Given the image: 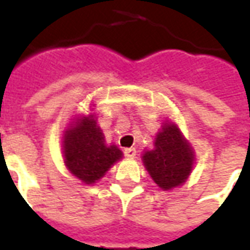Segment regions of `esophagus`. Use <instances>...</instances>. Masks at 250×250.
I'll return each instance as SVG.
<instances>
[{"label": "esophagus", "instance_id": "obj_1", "mask_svg": "<svg viewBox=\"0 0 250 250\" xmlns=\"http://www.w3.org/2000/svg\"><path fill=\"white\" fill-rule=\"evenodd\" d=\"M125 155L127 158H134L136 155V150L134 147H130V148H125Z\"/></svg>", "mask_w": 250, "mask_h": 250}]
</instances>
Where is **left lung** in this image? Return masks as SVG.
<instances>
[{
  "label": "left lung",
  "mask_w": 250,
  "mask_h": 250,
  "mask_svg": "<svg viewBox=\"0 0 250 250\" xmlns=\"http://www.w3.org/2000/svg\"><path fill=\"white\" fill-rule=\"evenodd\" d=\"M145 167L163 190L186 182L194 165V151L181 134L178 125L165 123L154 142V148L143 154Z\"/></svg>",
  "instance_id": "left-lung-1"
}]
</instances>
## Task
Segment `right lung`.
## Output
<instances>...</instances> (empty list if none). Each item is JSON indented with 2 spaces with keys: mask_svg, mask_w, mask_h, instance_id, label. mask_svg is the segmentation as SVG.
Masks as SVG:
<instances>
[{
  "mask_svg": "<svg viewBox=\"0 0 250 250\" xmlns=\"http://www.w3.org/2000/svg\"><path fill=\"white\" fill-rule=\"evenodd\" d=\"M62 154L66 168L87 185L95 184L123 157L115 145H105L93 115L77 116L64 134Z\"/></svg>",
  "mask_w": 250,
  "mask_h": 250,
  "instance_id": "1",
  "label": "right lung"
}]
</instances>
